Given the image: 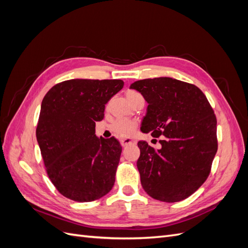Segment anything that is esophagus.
Instances as JSON below:
<instances>
[{"label": "esophagus", "mask_w": 248, "mask_h": 248, "mask_svg": "<svg viewBox=\"0 0 248 248\" xmlns=\"http://www.w3.org/2000/svg\"><path fill=\"white\" fill-rule=\"evenodd\" d=\"M121 144H122L123 147H126V146H128V145H134V144H136V141L132 140L129 138H124L122 140V141H121Z\"/></svg>", "instance_id": "esophagus-1"}]
</instances>
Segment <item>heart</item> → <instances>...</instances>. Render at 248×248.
Here are the masks:
<instances>
[{"mask_svg": "<svg viewBox=\"0 0 248 248\" xmlns=\"http://www.w3.org/2000/svg\"><path fill=\"white\" fill-rule=\"evenodd\" d=\"M138 96H140V94L137 91H132V90H130V91L126 93V97L129 102H131ZM137 126H138V123L137 121H134V120L118 119L110 125V129L115 134H117V136L127 137V136H131L134 129L137 128Z\"/></svg>", "mask_w": 248, "mask_h": 248, "instance_id": "b5f03b06", "label": "heart"}]
</instances>
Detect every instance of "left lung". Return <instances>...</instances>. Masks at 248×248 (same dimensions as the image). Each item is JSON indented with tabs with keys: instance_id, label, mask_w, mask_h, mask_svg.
Returning <instances> with one entry per match:
<instances>
[{
	"instance_id": "8db88e82",
	"label": "left lung",
	"mask_w": 248,
	"mask_h": 248,
	"mask_svg": "<svg viewBox=\"0 0 248 248\" xmlns=\"http://www.w3.org/2000/svg\"><path fill=\"white\" fill-rule=\"evenodd\" d=\"M148 102L140 129L159 140V149L139 141L137 166L142 188L167 202L185 200L204 183L217 152L216 117L205 94L192 84L170 78L134 81Z\"/></svg>"
}]
</instances>
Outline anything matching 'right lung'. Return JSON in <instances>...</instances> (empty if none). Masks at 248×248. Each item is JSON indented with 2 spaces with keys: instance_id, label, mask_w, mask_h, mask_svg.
<instances>
[{
  "instance_id": "right-lung-1",
  "label": "right lung",
  "mask_w": 248,
  "mask_h": 248,
  "mask_svg": "<svg viewBox=\"0 0 248 248\" xmlns=\"http://www.w3.org/2000/svg\"><path fill=\"white\" fill-rule=\"evenodd\" d=\"M123 86L121 79H69L44 96L36 138L48 178L65 198L92 202L114 186L122 147L114 137L97 138L95 124Z\"/></svg>"
}]
</instances>
